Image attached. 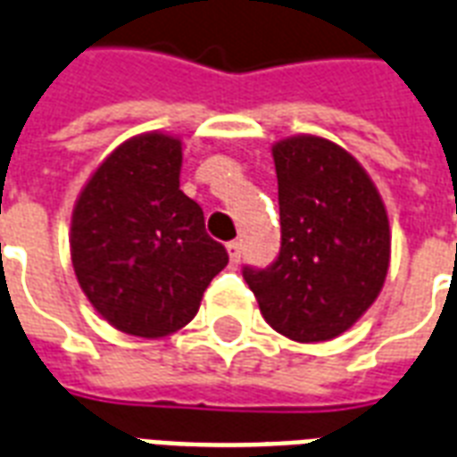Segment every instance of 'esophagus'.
I'll list each match as a JSON object with an SVG mask.
<instances>
[{
  "label": "esophagus",
  "instance_id": "obj_1",
  "mask_svg": "<svg viewBox=\"0 0 457 457\" xmlns=\"http://www.w3.org/2000/svg\"><path fill=\"white\" fill-rule=\"evenodd\" d=\"M228 253H229V263L237 266V263H239V256H242V244L228 242Z\"/></svg>",
  "mask_w": 457,
  "mask_h": 457
}]
</instances>
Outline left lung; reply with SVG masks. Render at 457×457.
Returning <instances> with one entry per match:
<instances>
[{"mask_svg":"<svg viewBox=\"0 0 457 457\" xmlns=\"http://www.w3.org/2000/svg\"><path fill=\"white\" fill-rule=\"evenodd\" d=\"M283 242L268 268H244L259 309L297 343L333 340L374 304L391 263V228L367 170L321 136L273 144Z\"/></svg>","mask_w":457,"mask_h":457,"instance_id":"8db88e82","label":"left lung"}]
</instances>
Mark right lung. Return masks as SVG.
<instances>
[{
  "instance_id": "add662e5",
  "label": "right lung",
  "mask_w": 457,
  "mask_h": 457,
  "mask_svg": "<svg viewBox=\"0 0 457 457\" xmlns=\"http://www.w3.org/2000/svg\"><path fill=\"white\" fill-rule=\"evenodd\" d=\"M182 141L151 131L117 145L90 174L71 215V263L104 321L165 337L196 316L228 252L179 189Z\"/></svg>"
}]
</instances>
